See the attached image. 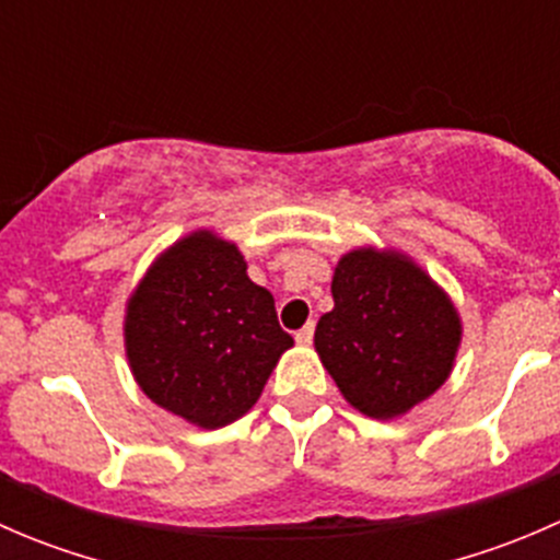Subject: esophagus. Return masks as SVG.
I'll list each match as a JSON object with an SVG mask.
<instances>
[{"label": "esophagus", "mask_w": 560, "mask_h": 560, "mask_svg": "<svg viewBox=\"0 0 560 560\" xmlns=\"http://www.w3.org/2000/svg\"><path fill=\"white\" fill-rule=\"evenodd\" d=\"M312 338H314V322H308L306 327H301V330L295 332V341L301 343V347H308V343H312Z\"/></svg>", "instance_id": "1"}]
</instances>
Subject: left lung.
Here are the masks:
<instances>
[{
    "label": "left lung",
    "mask_w": 560,
    "mask_h": 560,
    "mask_svg": "<svg viewBox=\"0 0 560 560\" xmlns=\"http://www.w3.org/2000/svg\"><path fill=\"white\" fill-rule=\"evenodd\" d=\"M330 290L336 306L316 322L314 347L354 409L393 420L447 382L460 319L425 270L404 254L354 248Z\"/></svg>",
    "instance_id": "8db88e82"
}]
</instances>
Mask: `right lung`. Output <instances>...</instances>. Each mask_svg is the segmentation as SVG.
Instances as JSON below:
<instances>
[{
  "label": "right lung",
  "instance_id": "1",
  "mask_svg": "<svg viewBox=\"0 0 560 560\" xmlns=\"http://www.w3.org/2000/svg\"><path fill=\"white\" fill-rule=\"evenodd\" d=\"M124 343L156 406L213 431L257 404L292 336L244 254L200 230L151 265L129 298Z\"/></svg>",
  "mask_w": 560,
  "mask_h": 560
}]
</instances>
